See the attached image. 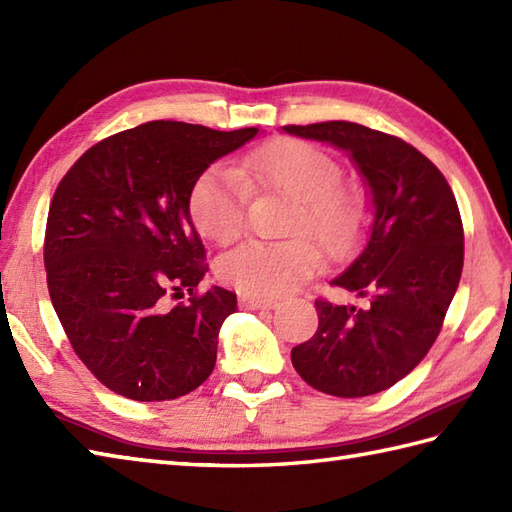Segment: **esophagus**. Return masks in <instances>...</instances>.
I'll use <instances>...</instances> for the list:
<instances>
[{"instance_id": "obj_1", "label": "esophagus", "mask_w": 512, "mask_h": 512, "mask_svg": "<svg viewBox=\"0 0 512 512\" xmlns=\"http://www.w3.org/2000/svg\"><path fill=\"white\" fill-rule=\"evenodd\" d=\"M239 301H242L244 308H250V310H273V308H277V299H273V297L244 295Z\"/></svg>"}]
</instances>
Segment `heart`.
<instances>
[{
	"instance_id": "heart-1",
	"label": "heart",
	"mask_w": 512,
	"mask_h": 512,
	"mask_svg": "<svg viewBox=\"0 0 512 512\" xmlns=\"http://www.w3.org/2000/svg\"><path fill=\"white\" fill-rule=\"evenodd\" d=\"M250 189L275 191L297 200L286 242H250L226 255L220 275L255 297H279L319 273L323 253L350 257L363 242L367 198L361 187L343 182V167L328 151L303 140H273L244 158L242 167L215 165L195 180L189 198L198 233L220 246L233 244L246 228ZM303 234H310L303 238Z\"/></svg>"
}]
</instances>
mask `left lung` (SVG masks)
<instances>
[{"instance_id": "8db88e82", "label": "left lung", "mask_w": 512, "mask_h": 512, "mask_svg": "<svg viewBox=\"0 0 512 512\" xmlns=\"http://www.w3.org/2000/svg\"><path fill=\"white\" fill-rule=\"evenodd\" d=\"M284 129L350 151L374 198L367 246L332 281L367 306L319 297V328L292 347V365L323 394H378L405 378L442 330L464 264L458 202L442 171L398 136L347 121Z\"/></svg>"}]
</instances>
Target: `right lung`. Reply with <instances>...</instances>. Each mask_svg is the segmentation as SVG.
<instances>
[{
    "label": "right lung",
    "instance_id": "obj_1",
    "mask_svg": "<svg viewBox=\"0 0 512 512\" xmlns=\"http://www.w3.org/2000/svg\"><path fill=\"white\" fill-rule=\"evenodd\" d=\"M257 127L151 121L90 147L52 195L43 262L74 354L114 394L187 396L211 376L235 292L198 290L209 266L189 198Z\"/></svg>",
    "mask_w": 512,
    "mask_h": 512
}]
</instances>
